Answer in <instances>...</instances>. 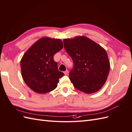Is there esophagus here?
I'll use <instances>...</instances> for the list:
<instances>
[{"instance_id":"1","label":"esophagus","mask_w":132,"mask_h":132,"mask_svg":"<svg viewBox=\"0 0 132 132\" xmlns=\"http://www.w3.org/2000/svg\"><path fill=\"white\" fill-rule=\"evenodd\" d=\"M64 73L65 75H68V71L67 70L66 71H64Z\"/></svg>"}]
</instances>
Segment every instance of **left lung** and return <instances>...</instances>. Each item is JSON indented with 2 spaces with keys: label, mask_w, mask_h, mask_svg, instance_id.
Instances as JSON below:
<instances>
[{
  "label": "left lung",
  "mask_w": 132,
  "mask_h": 132,
  "mask_svg": "<svg viewBox=\"0 0 132 132\" xmlns=\"http://www.w3.org/2000/svg\"><path fill=\"white\" fill-rule=\"evenodd\" d=\"M64 48L74 63L69 79L74 86L86 94L96 93L104 85L110 69L106 50L87 37L63 40Z\"/></svg>",
  "instance_id": "8db88e82"
}]
</instances>
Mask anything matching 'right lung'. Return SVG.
Masks as SVG:
<instances>
[{
	"label": "right lung",
	"instance_id": "add662e5",
	"mask_svg": "<svg viewBox=\"0 0 132 132\" xmlns=\"http://www.w3.org/2000/svg\"><path fill=\"white\" fill-rule=\"evenodd\" d=\"M63 47L61 39L42 37L22 56L20 67L26 84L35 93L46 94L56 88L59 79L64 75L58 69L54 55Z\"/></svg>",
	"mask_w": 132,
	"mask_h": 132
}]
</instances>
